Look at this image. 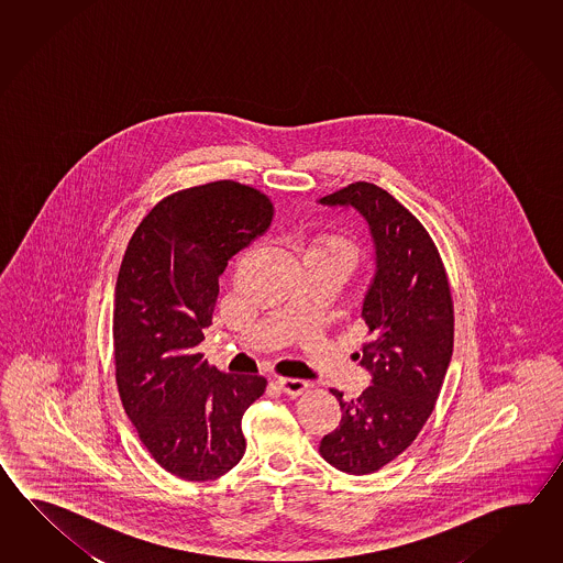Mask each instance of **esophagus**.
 <instances>
[{"mask_svg": "<svg viewBox=\"0 0 563 563\" xmlns=\"http://www.w3.org/2000/svg\"><path fill=\"white\" fill-rule=\"evenodd\" d=\"M277 386L282 393H286L287 396H299L303 395L308 390V383L306 380H299V378H277Z\"/></svg>", "mask_w": 563, "mask_h": 563, "instance_id": "esophagus-1", "label": "esophagus"}]
</instances>
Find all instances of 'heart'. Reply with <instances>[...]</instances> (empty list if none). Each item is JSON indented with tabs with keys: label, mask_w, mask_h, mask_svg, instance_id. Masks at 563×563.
Instances as JSON below:
<instances>
[{
	"label": "heart",
	"mask_w": 563,
	"mask_h": 563,
	"mask_svg": "<svg viewBox=\"0 0 563 563\" xmlns=\"http://www.w3.org/2000/svg\"><path fill=\"white\" fill-rule=\"evenodd\" d=\"M358 262L360 247L344 233H318L301 245V265L332 267L347 276Z\"/></svg>",
	"instance_id": "heart-1"
}]
</instances>
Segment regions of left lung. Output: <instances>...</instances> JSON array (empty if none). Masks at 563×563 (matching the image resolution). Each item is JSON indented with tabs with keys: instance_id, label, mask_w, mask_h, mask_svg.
<instances>
[{
	"instance_id": "left-lung-1",
	"label": "left lung",
	"mask_w": 563,
	"mask_h": 563,
	"mask_svg": "<svg viewBox=\"0 0 563 563\" xmlns=\"http://www.w3.org/2000/svg\"><path fill=\"white\" fill-rule=\"evenodd\" d=\"M320 203L356 209L376 247V274L362 303L368 340L360 360L372 386L354 400L332 390L342 420L320 443L332 467L371 475L407 451L434 410L453 356V298L429 231L390 192L358 180Z\"/></svg>"
}]
</instances>
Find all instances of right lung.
<instances>
[{"instance_id": "1", "label": "right lung", "mask_w": 563, "mask_h": 563, "mask_svg": "<svg viewBox=\"0 0 563 563\" xmlns=\"http://www.w3.org/2000/svg\"><path fill=\"white\" fill-rule=\"evenodd\" d=\"M269 197L216 180L165 197L132 233L114 291V364L126 417L161 467L213 481L245 453L243 412L264 376L225 374L195 347L211 325L219 276L272 225Z\"/></svg>"}]
</instances>
